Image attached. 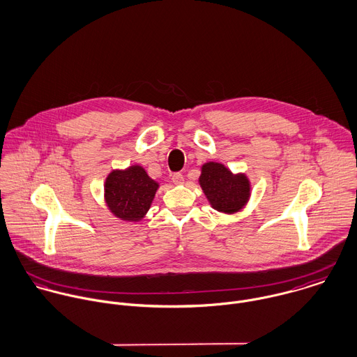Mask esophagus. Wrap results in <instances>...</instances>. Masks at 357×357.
I'll use <instances>...</instances> for the list:
<instances>
[{"mask_svg": "<svg viewBox=\"0 0 357 357\" xmlns=\"http://www.w3.org/2000/svg\"><path fill=\"white\" fill-rule=\"evenodd\" d=\"M172 181H173V184L180 185V184L184 183V177H183L181 173H174V174L172 176Z\"/></svg>", "mask_w": 357, "mask_h": 357, "instance_id": "obj_1", "label": "esophagus"}]
</instances>
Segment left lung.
<instances>
[{"label":"left lung","instance_id":"obj_1","mask_svg":"<svg viewBox=\"0 0 357 357\" xmlns=\"http://www.w3.org/2000/svg\"><path fill=\"white\" fill-rule=\"evenodd\" d=\"M199 185L211 207L227 214L242 210L250 198V181L246 174H234L218 162L204 163Z\"/></svg>","mask_w":357,"mask_h":357}]
</instances>
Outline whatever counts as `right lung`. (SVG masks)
Segmentation results:
<instances>
[{"label":"right lung","instance_id":"1","mask_svg":"<svg viewBox=\"0 0 357 357\" xmlns=\"http://www.w3.org/2000/svg\"><path fill=\"white\" fill-rule=\"evenodd\" d=\"M159 184L140 165L112 170L105 178L104 199L109 211L123 221H140L153 204Z\"/></svg>","mask_w":357,"mask_h":357}]
</instances>
